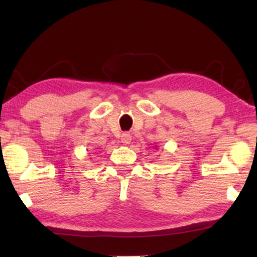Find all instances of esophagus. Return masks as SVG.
I'll use <instances>...</instances> for the list:
<instances>
[{
    "label": "esophagus",
    "mask_w": 257,
    "mask_h": 257,
    "mask_svg": "<svg viewBox=\"0 0 257 257\" xmlns=\"http://www.w3.org/2000/svg\"><path fill=\"white\" fill-rule=\"evenodd\" d=\"M130 142H132V136L127 133L122 134V136H121V143H122L123 145H128L130 144Z\"/></svg>",
    "instance_id": "34e87169"
}]
</instances>
